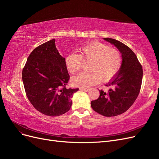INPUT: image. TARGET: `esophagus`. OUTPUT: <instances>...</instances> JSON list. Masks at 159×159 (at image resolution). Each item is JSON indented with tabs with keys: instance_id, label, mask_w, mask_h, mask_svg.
I'll return each instance as SVG.
<instances>
[{
	"instance_id": "34e87169",
	"label": "esophagus",
	"mask_w": 159,
	"mask_h": 159,
	"mask_svg": "<svg viewBox=\"0 0 159 159\" xmlns=\"http://www.w3.org/2000/svg\"><path fill=\"white\" fill-rule=\"evenodd\" d=\"M81 89H82L83 91H88L89 90V88H81Z\"/></svg>"
}]
</instances>
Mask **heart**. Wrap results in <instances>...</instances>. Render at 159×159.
I'll return each instance as SVG.
<instances>
[{"instance_id": "b5f03b06", "label": "heart", "mask_w": 159, "mask_h": 159, "mask_svg": "<svg viewBox=\"0 0 159 159\" xmlns=\"http://www.w3.org/2000/svg\"><path fill=\"white\" fill-rule=\"evenodd\" d=\"M83 59L91 60L89 71H83L72 78L74 85L88 88L98 81H107L116 75L122 65V56L117 49L99 42H93L80 49V54L71 53L66 57V68L71 74L80 70Z\"/></svg>"}]
</instances>
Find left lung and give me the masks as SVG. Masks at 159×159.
Returning <instances> with one entry per match:
<instances>
[{
  "label": "left lung",
  "mask_w": 159,
  "mask_h": 159,
  "mask_svg": "<svg viewBox=\"0 0 159 159\" xmlns=\"http://www.w3.org/2000/svg\"><path fill=\"white\" fill-rule=\"evenodd\" d=\"M103 39L113 44L121 52L122 65L118 73L106 86L108 91L99 90V97L91 102L92 109L105 117H113L127 111L140 92L143 68L135 54L123 43L113 38Z\"/></svg>",
  "instance_id": "1"
}]
</instances>
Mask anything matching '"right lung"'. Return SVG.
Returning a JSON list of instances; mask_svg holds the SVG:
<instances>
[{
    "label": "right lung",
    "mask_w": 159,
    "mask_h": 159,
    "mask_svg": "<svg viewBox=\"0 0 159 159\" xmlns=\"http://www.w3.org/2000/svg\"><path fill=\"white\" fill-rule=\"evenodd\" d=\"M70 80L65 58L57 50L55 39L34 50L22 70V81L27 98L38 111L59 116L71 107L73 94L78 88H66Z\"/></svg>",
    "instance_id": "add662e5"
}]
</instances>
